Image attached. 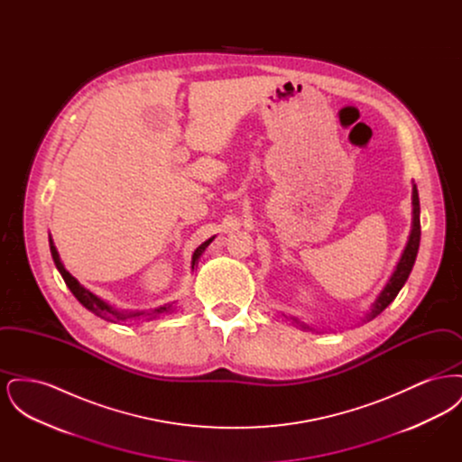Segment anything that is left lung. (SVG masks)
<instances>
[{
	"label": "left lung",
	"instance_id": "left-lung-1",
	"mask_svg": "<svg viewBox=\"0 0 462 462\" xmlns=\"http://www.w3.org/2000/svg\"><path fill=\"white\" fill-rule=\"evenodd\" d=\"M412 206H414V220H412V230H411V237L405 245V251L400 258V262L396 264L395 272L390 279V282L383 289V292L379 294V298L375 300L371 311L365 315V320H373L374 317H377L384 308L388 307L396 298V294L400 292V289L407 282L412 266L416 263V256H418L419 241H420V220H419V194L416 185L412 189ZM294 322L300 324L298 319H292Z\"/></svg>",
	"mask_w": 462,
	"mask_h": 462
}]
</instances>
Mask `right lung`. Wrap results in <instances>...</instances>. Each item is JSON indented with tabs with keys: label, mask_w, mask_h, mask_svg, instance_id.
<instances>
[{
	"label": "right lung",
	"mask_w": 462,
	"mask_h": 462,
	"mask_svg": "<svg viewBox=\"0 0 462 462\" xmlns=\"http://www.w3.org/2000/svg\"><path fill=\"white\" fill-rule=\"evenodd\" d=\"M213 239H215V237H211L209 241L202 242L198 249L194 251V256H192V270L196 268L199 256L204 253V249L213 242ZM50 251H51V258H53V262L57 264L60 275H62L64 281H66L67 287H69L70 292L78 298V301H79L83 307L88 308L89 311H93L95 315H98V317H102V319H106V320H126V319H130V317L143 315V313H121V311H117V310L109 307L107 303H104L100 298H97L93 292H89L88 289H85V287L81 286V284L67 272L66 268H64V264L60 262V258H59V253H57V249H55L51 239H50ZM170 310H171V305H164V307L155 308L151 313H145V315L151 317V319H154V317L161 315V313H168Z\"/></svg>",
	"instance_id": "1"
}]
</instances>
